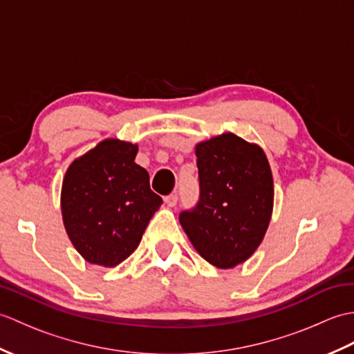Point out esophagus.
<instances>
[{
	"mask_svg": "<svg viewBox=\"0 0 354 354\" xmlns=\"http://www.w3.org/2000/svg\"><path fill=\"white\" fill-rule=\"evenodd\" d=\"M164 202L167 204L169 207H175L176 202H178V194H169V196L164 198Z\"/></svg>",
	"mask_w": 354,
	"mask_h": 354,
	"instance_id": "34e87169",
	"label": "esophagus"
}]
</instances>
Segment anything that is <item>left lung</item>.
<instances>
[{
  "label": "left lung",
  "mask_w": 354,
  "mask_h": 354,
  "mask_svg": "<svg viewBox=\"0 0 354 354\" xmlns=\"http://www.w3.org/2000/svg\"><path fill=\"white\" fill-rule=\"evenodd\" d=\"M201 199L179 214L202 259L219 269L246 261L265 237L274 208V179L265 150L227 132L194 146Z\"/></svg>",
  "instance_id": "8db88e82"
}]
</instances>
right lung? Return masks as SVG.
<instances>
[{"label": "right lung", "instance_id": "1", "mask_svg": "<svg viewBox=\"0 0 354 354\" xmlns=\"http://www.w3.org/2000/svg\"><path fill=\"white\" fill-rule=\"evenodd\" d=\"M138 146L106 138L66 169L61 209L66 234L88 263L114 268L137 250L162 199L135 162Z\"/></svg>", "mask_w": 354, "mask_h": 354}]
</instances>
